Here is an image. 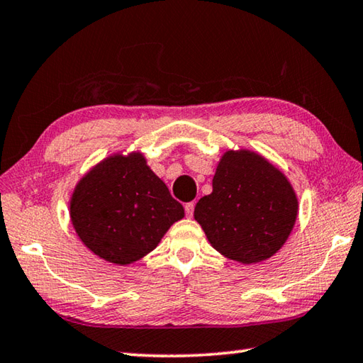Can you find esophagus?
I'll list each match as a JSON object with an SVG mask.
<instances>
[{"mask_svg":"<svg viewBox=\"0 0 363 363\" xmlns=\"http://www.w3.org/2000/svg\"><path fill=\"white\" fill-rule=\"evenodd\" d=\"M184 209H186V216H187V217H191V216H194L195 204H194V203H187L186 206H184Z\"/></svg>","mask_w":363,"mask_h":363,"instance_id":"obj_1","label":"esophagus"}]
</instances>
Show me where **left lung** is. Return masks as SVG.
Masks as SVG:
<instances>
[{
  "instance_id": "8db88e82",
  "label": "left lung",
  "mask_w": 363,
  "mask_h": 363,
  "mask_svg": "<svg viewBox=\"0 0 363 363\" xmlns=\"http://www.w3.org/2000/svg\"><path fill=\"white\" fill-rule=\"evenodd\" d=\"M297 198L280 169L250 151H228L212 179V194L195 206V220L226 258L253 264L285 244L297 217Z\"/></svg>"
}]
</instances>
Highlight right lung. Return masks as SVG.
I'll list each match as a JSON object with an SVG mask.
<instances>
[{
	"label": "right lung",
	"instance_id": "right-lung-1",
	"mask_svg": "<svg viewBox=\"0 0 363 363\" xmlns=\"http://www.w3.org/2000/svg\"><path fill=\"white\" fill-rule=\"evenodd\" d=\"M184 217V208L140 152L113 155L77 184L70 220L92 253L113 264H130L154 250Z\"/></svg>",
	"mask_w": 363,
	"mask_h": 363
}]
</instances>
